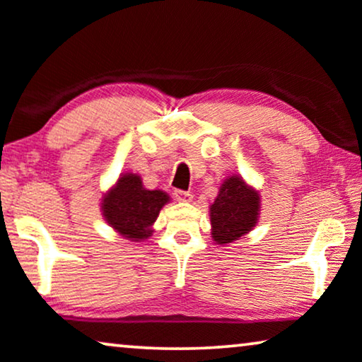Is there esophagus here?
I'll return each instance as SVG.
<instances>
[{"instance_id": "obj_1", "label": "esophagus", "mask_w": 362, "mask_h": 362, "mask_svg": "<svg viewBox=\"0 0 362 362\" xmlns=\"http://www.w3.org/2000/svg\"><path fill=\"white\" fill-rule=\"evenodd\" d=\"M174 195H175L177 200H180V202H190L192 198H193L192 193L190 192H185V190H175Z\"/></svg>"}]
</instances>
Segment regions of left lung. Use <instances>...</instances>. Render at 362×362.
<instances>
[{"label": "left lung", "mask_w": 362, "mask_h": 362, "mask_svg": "<svg viewBox=\"0 0 362 362\" xmlns=\"http://www.w3.org/2000/svg\"><path fill=\"white\" fill-rule=\"evenodd\" d=\"M257 215V192L249 188L241 177H230L221 185L220 193L210 208L213 239L218 244L236 241L256 226Z\"/></svg>", "instance_id": "obj_1"}]
</instances>
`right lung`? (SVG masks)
I'll use <instances>...</instances> for the list:
<instances>
[{"label": "right lung", "mask_w": 362, "mask_h": 362, "mask_svg": "<svg viewBox=\"0 0 362 362\" xmlns=\"http://www.w3.org/2000/svg\"><path fill=\"white\" fill-rule=\"evenodd\" d=\"M167 202L165 192L146 190L139 175L124 174L103 198L101 208L108 225L131 241H139L151 236L152 223Z\"/></svg>", "instance_id": "right-lung-1"}]
</instances>
